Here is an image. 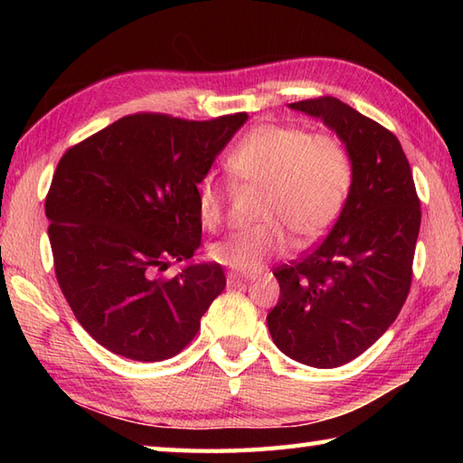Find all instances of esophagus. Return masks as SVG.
Returning a JSON list of instances; mask_svg holds the SVG:
<instances>
[{"mask_svg":"<svg viewBox=\"0 0 463 463\" xmlns=\"http://www.w3.org/2000/svg\"><path fill=\"white\" fill-rule=\"evenodd\" d=\"M249 280H250L249 277H242V274H237V272H229V274H226V284H229L231 288L241 287V284H247Z\"/></svg>","mask_w":463,"mask_h":463,"instance_id":"esophagus-1","label":"esophagus"}]
</instances>
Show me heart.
I'll return each mask as SVG.
<instances>
[{"label": "heart", "instance_id": "1", "mask_svg": "<svg viewBox=\"0 0 463 463\" xmlns=\"http://www.w3.org/2000/svg\"><path fill=\"white\" fill-rule=\"evenodd\" d=\"M226 171L237 184L260 186L257 226L229 232L209 247V257L234 272L252 274L297 244H310L338 219L350 191L352 165L334 135L292 125L262 123L234 145ZM196 214L216 229L224 214L221 186L206 176L196 186Z\"/></svg>", "mask_w": 463, "mask_h": 463}]
</instances>
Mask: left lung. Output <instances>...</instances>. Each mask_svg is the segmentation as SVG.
Instances as JSON below:
<instances>
[{"instance_id":"obj_1","label":"left lung","mask_w":463,"mask_h":463,"mask_svg":"<svg viewBox=\"0 0 463 463\" xmlns=\"http://www.w3.org/2000/svg\"><path fill=\"white\" fill-rule=\"evenodd\" d=\"M338 135L352 183L328 237L274 270L280 298L267 324L288 358L336 368L366 352L396 320L411 284L420 199L394 133L336 97L290 103Z\"/></svg>"}]
</instances>
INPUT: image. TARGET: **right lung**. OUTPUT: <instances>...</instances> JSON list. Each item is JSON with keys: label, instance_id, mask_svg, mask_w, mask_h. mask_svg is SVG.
Here are the masks:
<instances>
[{"label": "right lung", "instance_id": "right-lung-1", "mask_svg": "<svg viewBox=\"0 0 463 463\" xmlns=\"http://www.w3.org/2000/svg\"><path fill=\"white\" fill-rule=\"evenodd\" d=\"M247 119L127 115L61 156L45 199L55 277L103 348L161 362L199 332L226 279L221 264L191 260L203 232L196 186ZM183 260L175 279H156Z\"/></svg>", "mask_w": 463, "mask_h": 463}]
</instances>
